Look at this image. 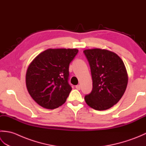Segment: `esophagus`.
I'll use <instances>...</instances> for the list:
<instances>
[{"label": "esophagus", "instance_id": "esophagus-1", "mask_svg": "<svg viewBox=\"0 0 146 146\" xmlns=\"http://www.w3.org/2000/svg\"><path fill=\"white\" fill-rule=\"evenodd\" d=\"M76 88L77 90H80L81 89V85H76Z\"/></svg>", "mask_w": 146, "mask_h": 146}]
</instances>
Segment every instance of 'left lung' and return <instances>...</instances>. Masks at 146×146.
Here are the masks:
<instances>
[{
    "mask_svg": "<svg viewBox=\"0 0 146 146\" xmlns=\"http://www.w3.org/2000/svg\"><path fill=\"white\" fill-rule=\"evenodd\" d=\"M90 66L92 92L85 97L88 106L97 110L113 107L122 98L128 83L125 64L115 52L100 48L83 51Z\"/></svg>",
    "mask_w": 146,
    "mask_h": 146,
    "instance_id": "left-lung-1",
    "label": "left lung"
}]
</instances>
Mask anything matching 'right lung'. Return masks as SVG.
<instances>
[{
    "label": "right lung",
    "instance_id": "1",
    "mask_svg": "<svg viewBox=\"0 0 146 146\" xmlns=\"http://www.w3.org/2000/svg\"><path fill=\"white\" fill-rule=\"evenodd\" d=\"M78 52L77 49H48L30 63L26 87L40 106L54 109L66 102L72 90L68 83L69 65Z\"/></svg>",
    "mask_w": 146,
    "mask_h": 146
}]
</instances>
